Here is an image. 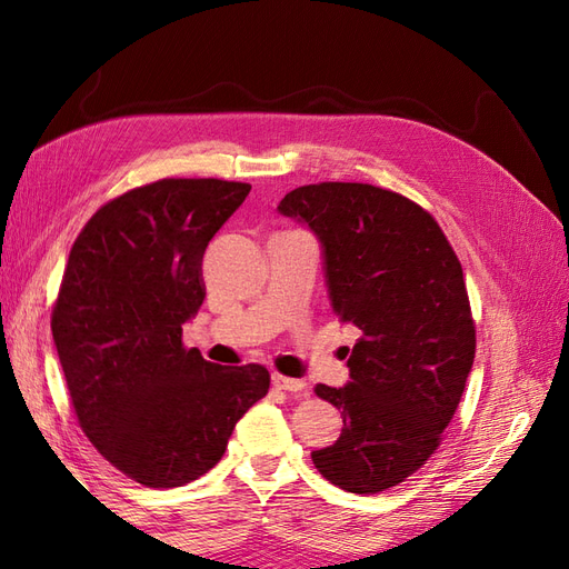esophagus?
I'll return each instance as SVG.
<instances>
[{"mask_svg": "<svg viewBox=\"0 0 569 569\" xmlns=\"http://www.w3.org/2000/svg\"><path fill=\"white\" fill-rule=\"evenodd\" d=\"M272 385L278 389H284V391H303L306 389V382L303 380H295V377H284V375H272Z\"/></svg>", "mask_w": 569, "mask_h": 569, "instance_id": "1", "label": "esophagus"}]
</instances>
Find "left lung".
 Masks as SVG:
<instances>
[{"mask_svg":"<svg viewBox=\"0 0 569 569\" xmlns=\"http://www.w3.org/2000/svg\"><path fill=\"white\" fill-rule=\"evenodd\" d=\"M278 211L318 237L332 313L360 330L347 349L349 382L316 387L343 429L311 458L339 489L380 493L437 451L472 370L460 261L437 220L389 189L306 184Z\"/></svg>","mask_w":569,"mask_h":569,"instance_id":"1","label":"left lung"}]
</instances>
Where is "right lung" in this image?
<instances>
[{"mask_svg": "<svg viewBox=\"0 0 569 569\" xmlns=\"http://www.w3.org/2000/svg\"><path fill=\"white\" fill-rule=\"evenodd\" d=\"M251 184L159 180L109 201L68 256L51 335L82 432L151 489L209 472L270 387L263 366L222 368L182 347L203 303L201 261Z\"/></svg>", "mask_w": 569, "mask_h": 569, "instance_id": "obj_1", "label": "right lung"}]
</instances>
